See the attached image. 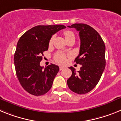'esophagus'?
Wrapping results in <instances>:
<instances>
[{
    "label": "esophagus",
    "instance_id": "34e87169",
    "mask_svg": "<svg viewBox=\"0 0 121 121\" xmlns=\"http://www.w3.org/2000/svg\"><path fill=\"white\" fill-rule=\"evenodd\" d=\"M59 68H60V71H61V70H63V69H65V67L62 66H60Z\"/></svg>",
    "mask_w": 121,
    "mask_h": 121
}]
</instances>
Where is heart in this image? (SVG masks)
Wrapping results in <instances>:
<instances>
[{
  "instance_id": "heart-1",
  "label": "heart",
  "mask_w": 121,
  "mask_h": 121,
  "mask_svg": "<svg viewBox=\"0 0 121 121\" xmlns=\"http://www.w3.org/2000/svg\"><path fill=\"white\" fill-rule=\"evenodd\" d=\"M64 35H65V39L66 40L68 41L69 39H75V35L72 32V31L70 30H66V31H64L63 33ZM53 40V37L51 38L50 40V44H52V42ZM54 60L56 62H57L58 63L63 64L66 62V55L65 53L61 52H58L57 53H55L54 55Z\"/></svg>"
}]
</instances>
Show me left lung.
I'll use <instances>...</instances> for the list:
<instances>
[{"mask_svg":"<svg viewBox=\"0 0 121 121\" xmlns=\"http://www.w3.org/2000/svg\"><path fill=\"white\" fill-rule=\"evenodd\" d=\"M69 28L79 31L80 52L74 61L82 65L75 72L73 67L67 81L69 89L78 94H86L97 85L105 68V46L98 32L85 24H74Z\"/></svg>","mask_w":121,"mask_h":121,"instance_id":"1","label":"left lung"}]
</instances>
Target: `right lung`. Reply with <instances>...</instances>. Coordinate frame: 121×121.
<instances>
[{"mask_svg":"<svg viewBox=\"0 0 121 121\" xmlns=\"http://www.w3.org/2000/svg\"><path fill=\"white\" fill-rule=\"evenodd\" d=\"M65 28L63 25L35 26L19 39L14 55L16 73L22 88L30 94L44 95L52 88L59 67L51 64L43 69L40 61L52 35Z\"/></svg>","mask_w":121,"mask_h":121,"instance_id":"add662e5","label":"right lung"}]
</instances>
